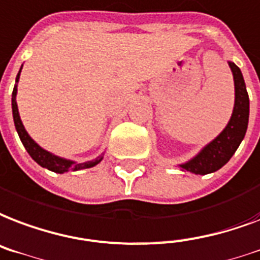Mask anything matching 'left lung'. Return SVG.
Listing matches in <instances>:
<instances>
[{
    "mask_svg": "<svg viewBox=\"0 0 260 260\" xmlns=\"http://www.w3.org/2000/svg\"><path fill=\"white\" fill-rule=\"evenodd\" d=\"M228 62L235 80V108L231 120L225 129L209 144H206L192 159L178 165L181 170L202 176L217 172L229 162L244 139L249 117L248 92L245 88L244 77L240 68L232 61Z\"/></svg>",
    "mask_w": 260,
    "mask_h": 260,
    "instance_id": "obj_1",
    "label": "left lung"
}]
</instances>
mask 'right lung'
Wrapping results in <instances>:
<instances>
[{
  "mask_svg": "<svg viewBox=\"0 0 260 260\" xmlns=\"http://www.w3.org/2000/svg\"><path fill=\"white\" fill-rule=\"evenodd\" d=\"M21 68H23V65H21ZM21 68H20L19 73H17V76H16V84L15 87H13V92H12V113H13V121H15L16 131H17V134H19L20 140H21V143H23V146L25 147L27 152L31 155V158L37 162L38 165H41L42 168H46V169L59 174L65 173V172H69V170L76 172V170L88 169V168H92V166L98 165L99 162L102 161L104 154L96 156L92 161L83 162V164H76V162L71 161V159H65V158H61V156H57L54 155V154H51V152H49L47 150L41 147V146L29 136L28 132L25 131L24 125H23V122H21V118H20L19 114V109H17V102H16L17 83H19Z\"/></svg>",
  "mask_w": 260,
  "mask_h": 260,
  "instance_id": "right-lung-1",
  "label": "right lung"
}]
</instances>
